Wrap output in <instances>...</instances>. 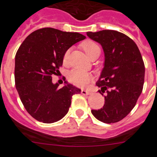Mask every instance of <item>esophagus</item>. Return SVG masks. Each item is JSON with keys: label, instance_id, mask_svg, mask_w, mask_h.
Listing matches in <instances>:
<instances>
[{"label": "esophagus", "instance_id": "1", "mask_svg": "<svg viewBox=\"0 0 157 157\" xmlns=\"http://www.w3.org/2000/svg\"><path fill=\"white\" fill-rule=\"evenodd\" d=\"M81 94H91V92L89 91H87V90H84V89H82L81 90Z\"/></svg>", "mask_w": 157, "mask_h": 157}]
</instances>
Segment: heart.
Here are the masks:
<instances>
[{"instance_id":"obj_1","label":"heart","mask_w":157,"mask_h":157,"mask_svg":"<svg viewBox=\"0 0 157 157\" xmlns=\"http://www.w3.org/2000/svg\"><path fill=\"white\" fill-rule=\"evenodd\" d=\"M82 47H83L84 50L85 51L86 54L88 56V57H91L92 55L98 53V52L100 53L99 46L95 42L92 41V40H87V41H85L84 43H83ZM69 56H70V49L66 51V52L64 53V56H63V62L64 63H67L69 59ZM68 78L70 81L72 82L75 85L84 87L91 80V74H89L88 73L85 71L74 70H72L69 73Z\"/></svg>"}]
</instances>
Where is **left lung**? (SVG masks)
Returning <instances> with one entry per match:
<instances>
[{
  "instance_id": "obj_1",
  "label": "left lung",
  "mask_w": 157,
  "mask_h": 157,
  "mask_svg": "<svg viewBox=\"0 0 157 157\" xmlns=\"http://www.w3.org/2000/svg\"><path fill=\"white\" fill-rule=\"evenodd\" d=\"M87 35L101 44L105 57L96 83L105 104L91 113L105 124L118 122L133 109L142 91L145 65L142 55L135 41L118 31L105 29L87 32Z\"/></svg>"
}]
</instances>
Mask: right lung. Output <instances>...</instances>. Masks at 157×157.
<instances>
[{
	"label": "right lung",
	"instance_id": "obj_1",
	"mask_svg": "<svg viewBox=\"0 0 157 157\" xmlns=\"http://www.w3.org/2000/svg\"><path fill=\"white\" fill-rule=\"evenodd\" d=\"M85 38L79 33L42 28L30 33L17 51L15 87L26 111L36 121H60L68 113L72 96L81 91L67 81L59 88L52 76L63 66L66 51Z\"/></svg>",
	"mask_w": 157,
	"mask_h": 157
}]
</instances>
